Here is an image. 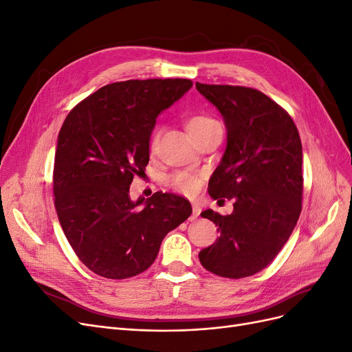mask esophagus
Masks as SVG:
<instances>
[{
    "label": "esophagus",
    "mask_w": 352,
    "mask_h": 352,
    "mask_svg": "<svg viewBox=\"0 0 352 352\" xmlns=\"http://www.w3.org/2000/svg\"><path fill=\"white\" fill-rule=\"evenodd\" d=\"M199 212H201V208H199L197 204H194V206H192V216L189 217V220H190V221L197 220V219H198V216H199Z\"/></svg>",
    "instance_id": "obj_1"
}]
</instances>
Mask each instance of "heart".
<instances>
[{"instance_id":"heart-1","label":"heart","mask_w":352,"mask_h":352,"mask_svg":"<svg viewBox=\"0 0 352 352\" xmlns=\"http://www.w3.org/2000/svg\"><path fill=\"white\" fill-rule=\"evenodd\" d=\"M217 122L214 119H211L208 116L204 114H194V116H189L185 126L188 132L190 133V136L207 129L208 126L211 124H216ZM157 132H154L151 135V140H150V145L154 146L155 141H157ZM167 184L175 188L176 190H180V192L184 194H194L198 190L199 185H201V176L197 173H190V172H185V170H179V172H175L173 175H170L167 179Z\"/></svg>"}]
</instances>
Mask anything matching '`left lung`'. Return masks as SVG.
Here are the masks:
<instances>
[{
  "mask_svg": "<svg viewBox=\"0 0 352 352\" xmlns=\"http://www.w3.org/2000/svg\"><path fill=\"white\" fill-rule=\"evenodd\" d=\"M216 105L228 129V146L208 184L214 198L233 199L232 214L201 212L216 223L220 236L201 250L204 269L241 279L274 260L302 208V145L285 109L258 89L197 82Z\"/></svg>",
  "mask_w": 352,
  "mask_h": 352,
  "instance_id": "obj_1",
  "label": "left lung"
}]
</instances>
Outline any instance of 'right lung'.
Segmentation results:
<instances>
[{
  "label": "right lung",
  "mask_w": 352,
  "mask_h": 352,
  "mask_svg": "<svg viewBox=\"0 0 352 352\" xmlns=\"http://www.w3.org/2000/svg\"><path fill=\"white\" fill-rule=\"evenodd\" d=\"M192 87L189 79L114 82L80 101L63 123L52 190L63 232L89 270L127 279L154 263L164 236L192 212L189 201L155 192L129 198L144 175L157 116Z\"/></svg>",
  "instance_id": "add662e5"
}]
</instances>
